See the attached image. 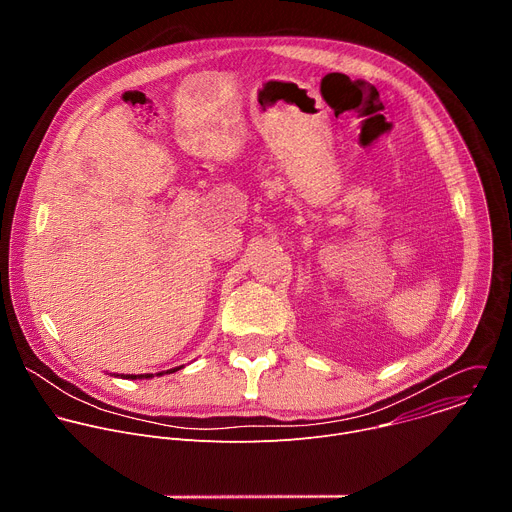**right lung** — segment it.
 Returning a JSON list of instances; mask_svg holds the SVG:
<instances>
[{
  "label": "right lung",
  "instance_id": "right-lung-1",
  "mask_svg": "<svg viewBox=\"0 0 512 512\" xmlns=\"http://www.w3.org/2000/svg\"><path fill=\"white\" fill-rule=\"evenodd\" d=\"M182 367H176V369H170V371H162V373H156V375H152V373H145V375H115V377H121V379H131V381H135V379H152V377H162V375H170V373H176V371H180ZM111 377H113V373H109Z\"/></svg>",
  "mask_w": 512,
  "mask_h": 512
}]
</instances>
